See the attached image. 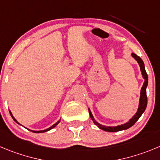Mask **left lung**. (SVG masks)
Wrapping results in <instances>:
<instances>
[{"label": "left lung", "instance_id": "8db88e82", "mask_svg": "<svg viewBox=\"0 0 160 160\" xmlns=\"http://www.w3.org/2000/svg\"><path fill=\"white\" fill-rule=\"evenodd\" d=\"M131 56L134 58L137 62V63L139 64V66H140V68H141V74H142V77L144 78V84H143L142 88H141V96H140V100H139V106L138 109H137V111L131 119H129V121L128 122L125 124H122V125H117V126H106V125H101L98 122H97L95 121V119L94 118L93 115H92V112H91L90 108H88L89 110V114H90V117L92 118V120L93 121L94 124L95 125H97L99 129H102L104 131H107V132H118V131H122V130H125V129H129V128L132 127V125L137 122L141 116L142 115V114L145 110L146 107H147V103H148V98H147V94H146V88H147L148 83V74L146 72L145 68H144V62L142 61L140 57L137 56V54L132 53L131 54Z\"/></svg>", "mask_w": 160, "mask_h": 160}]
</instances>
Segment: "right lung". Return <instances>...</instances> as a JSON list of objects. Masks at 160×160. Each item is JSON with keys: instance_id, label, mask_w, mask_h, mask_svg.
<instances>
[{"instance_id": "add662e5", "label": "right lung", "mask_w": 160, "mask_h": 160, "mask_svg": "<svg viewBox=\"0 0 160 160\" xmlns=\"http://www.w3.org/2000/svg\"><path fill=\"white\" fill-rule=\"evenodd\" d=\"M9 112H10V114H11L12 118H13V120H14V121H15V122H16V123L19 124V122H17V121H16V118H14V117H13L12 114V112H11V111H10V110H9ZM60 121H61V119H60V120H59V121H58V122H56V123H55V124H53V125H52V126H50V128H48V129H44V130L35 131V130H31V129H29V130H30V131H31V132H35V133H40V132H47V131H49V130H50V129H53V128H54V127H55V126H56V125H58V123H59V122H60ZM19 125H20V124H19Z\"/></svg>"}]
</instances>
